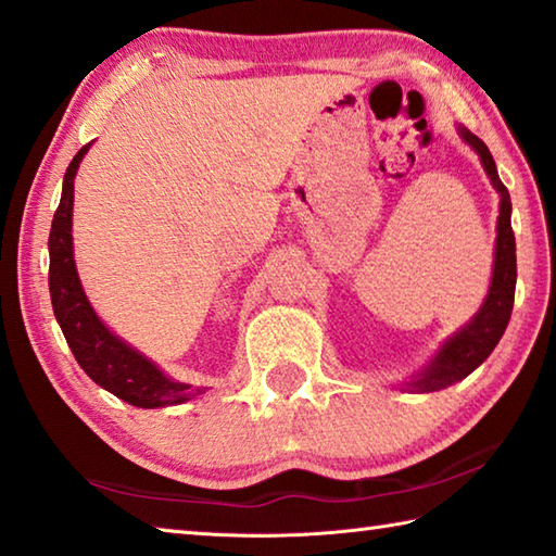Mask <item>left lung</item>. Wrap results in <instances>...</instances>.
<instances>
[{
  "label": "left lung",
  "instance_id": "8db88e82",
  "mask_svg": "<svg viewBox=\"0 0 556 556\" xmlns=\"http://www.w3.org/2000/svg\"><path fill=\"white\" fill-rule=\"evenodd\" d=\"M462 138L477 150L483 169L491 177V185L496 187L501 194V216H498V238H496V262H493V279L489 296L483 301L481 311L473 316L467 328H462L457 336L450 338L438 357L430 362L428 369H422L418 379H413L408 387L416 391H440L452 387L454 381L469 377L483 359H486L510 320L513 301H516V279H518V265H516V236L510 228V194L506 185H503L496 163L489 153L483 140H479L469 130L462 128Z\"/></svg>",
  "mask_w": 556,
  "mask_h": 556
}]
</instances>
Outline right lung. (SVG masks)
<instances>
[{
  "mask_svg": "<svg viewBox=\"0 0 556 556\" xmlns=\"http://www.w3.org/2000/svg\"><path fill=\"white\" fill-rule=\"evenodd\" d=\"M89 143L79 148V153L70 163L63 179V197L50 226L48 250H50V269L48 287L53 299L55 318L63 328L70 350L83 367L89 379L99 387L124 399L130 406L138 408H157L169 403L189 401L201 393V389L189 387L167 379L153 362H148L126 342H121L114 332H109L79 285L75 260H73V199H75V173L83 163Z\"/></svg>",
  "mask_w": 556,
  "mask_h": 556,
  "instance_id": "right-lung-1",
  "label": "right lung"
}]
</instances>
